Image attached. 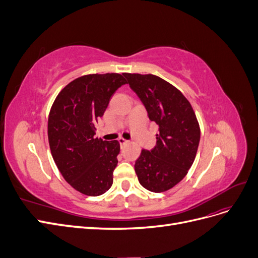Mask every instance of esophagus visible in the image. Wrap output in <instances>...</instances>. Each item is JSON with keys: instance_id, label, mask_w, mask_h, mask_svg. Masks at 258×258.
Returning <instances> with one entry per match:
<instances>
[{"instance_id": "34e87169", "label": "esophagus", "mask_w": 258, "mask_h": 258, "mask_svg": "<svg viewBox=\"0 0 258 258\" xmlns=\"http://www.w3.org/2000/svg\"><path fill=\"white\" fill-rule=\"evenodd\" d=\"M118 142H119V144L122 146V145H126L127 143H128V141H127V140H124L123 138H119L118 139Z\"/></svg>"}]
</instances>
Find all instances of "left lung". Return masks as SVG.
Returning a JSON list of instances; mask_svg holds the SVG:
<instances>
[{
  "label": "left lung",
  "instance_id": "1",
  "mask_svg": "<svg viewBox=\"0 0 258 258\" xmlns=\"http://www.w3.org/2000/svg\"><path fill=\"white\" fill-rule=\"evenodd\" d=\"M123 75L141 99L148 118L159 126L156 146L142 150L136 161L139 182L153 192L169 190L185 177L196 157L200 141L196 114L183 93L159 76Z\"/></svg>",
  "mask_w": 258,
  "mask_h": 258
}]
</instances>
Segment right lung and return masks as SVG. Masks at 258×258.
<instances>
[{
  "label": "right lung",
  "mask_w": 258,
  "mask_h": 258,
  "mask_svg": "<svg viewBox=\"0 0 258 258\" xmlns=\"http://www.w3.org/2000/svg\"><path fill=\"white\" fill-rule=\"evenodd\" d=\"M123 76H81L59 92L50 108L47 132L54 163L66 181L87 196H100L113 184L120 145L96 138V123L114 92L127 84Z\"/></svg>",
  "instance_id": "add662e5"
}]
</instances>
